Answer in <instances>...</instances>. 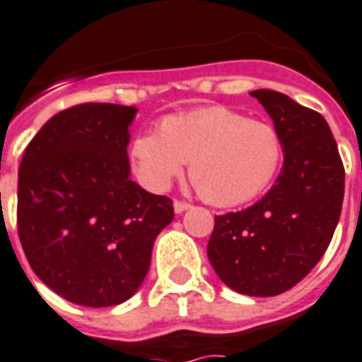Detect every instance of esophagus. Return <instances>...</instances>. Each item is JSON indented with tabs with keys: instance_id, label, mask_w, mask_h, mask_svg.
Wrapping results in <instances>:
<instances>
[{
	"instance_id": "obj_1",
	"label": "esophagus",
	"mask_w": 362,
	"mask_h": 362,
	"mask_svg": "<svg viewBox=\"0 0 362 362\" xmlns=\"http://www.w3.org/2000/svg\"><path fill=\"white\" fill-rule=\"evenodd\" d=\"M186 209H189V204L180 202V199H176V202H174V211H176V214H182V211H186Z\"/></svg>"
}]
</instances>
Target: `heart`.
<instances>
[{
    "label": "heart",
    "instance_id": "b5f03b06",
    "mask_svg": "<svg viewBox=\"0 0 362 362\" xmlns=\"http://www.w3.org/2000/svg\"><path fill=\"white\" fill-rule=\"evenodd\" d=\"M284 156L278 131L225 105L166 115L158 133L131 139L129 160L141 184L164 192L189 163V180L202 199L233 207L259 198L276 178Z\"/></svg>",
    "mask_w": 362,
    "mask_h": 362
}]
</instances>
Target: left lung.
<instances>
[{
  "mask_svg": "<svg viewBox=\"0 0 362 362\" xmlns=\"http://www.w3.org/2000/svg\"><path fill=\"white\" fill-rule=\"evenodd\" d=\"M284 146L276 184L255 206L216 216L207 257L227 286L278 296L320 262L339 221L345 168L327 121L272 90H255Z\"/></svg>",
  "mask_w": 362,
  "mask_h": 362,
  "instance_id": "left-lung-1",
  "label": "left lung"
}]
</instances>
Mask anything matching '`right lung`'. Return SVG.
<instances>
[{
    "mask_svg": "<svg viewBox=\"0 0 362 362\" xmlns=\"http://www.w3.org/2000/svg\"><path fill=\"white\" fill-rule=\"evenodd\" d=\"M137 107L80 103L50 117L23 153L17 229L33 272L78 305L129 300L145 280L173 199L133 182Z\"/></svg>",
    "mask_w": 362,
    "mask_h": 362,
    "instance_id": "obj_1",
    "label": "right lung"
}]
</instances>
